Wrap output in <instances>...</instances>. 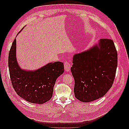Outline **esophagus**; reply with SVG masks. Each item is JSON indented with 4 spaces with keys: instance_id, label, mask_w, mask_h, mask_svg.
Segmentation results:
<instances>
[{
    "instance_id": "34e87169",
    "label": "esophagus",
    "mask_w": 129,
    "mask_h": 129,
    "mask_svg": "<svg viewBox=\"0 0 129 129\" xmlns=\"http://www.w3.org/2000/svg\"><path fill=\"white\" fill-rule=\"evenodd\" d=\"M64 67L66 72H69L71 69V64L68 62H65L64 63Z\"/></svg>"
}]
</instances>
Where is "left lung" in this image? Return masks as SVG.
<instances>
[{
    "label": "left lung",
    "mask_w": 129,
    "mask_h": 129,
    "mask_svg": "<svg viewBox=\"0 0 129 129\" xmlns=\"http://www.w3.org/2000/svg\"><path fill=\"white\" fill-rule=\"evenodd\" d=\"M71 72L75 81L74 94L83 102L105 95L115 80L117 52L110 39H101L92 47L73 56Z\"/></svg>",
    "instance_id": "obj_1"
}]
</instances>
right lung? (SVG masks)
Masks as SVG:
<instances>
[{
	"instance_id": "right-lung-1",
	"label": "right lung",
	"mask_w": 129,
	"mask_h": 129,
	"mask_svg": "<svg viewBox=\"0 0 129 129\" xmlns=\"http://www.w3.org/2000/svg\"><path fill=\"white\" fill-rule=\"evenodd\" d=\"M12 84L17 94L29 102L43 104L52 98L57 77L64 72L63 62H50L36 71H27L19 66L16 58V39L9 55Z\"/></svg>"
}]
</instances>
